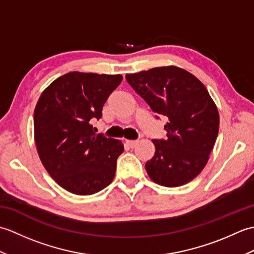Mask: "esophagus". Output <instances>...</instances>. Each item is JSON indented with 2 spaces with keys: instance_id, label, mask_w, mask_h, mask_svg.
Instances as JSON below:
<instances>
[{
  "instance_id": "1",
  "label": "esophagus",
  "mask_w": 254,
  "mask_h": 254,
  "mask_svg": "<svg viewBox=\"0 0 254 254\" xmlns=\"http://www.w3.org/2000/svg\"><path fill=\"white\" fill-rule=\"evenodd\" d=\"M127 146H128V147L134 148V147L136 146L137 141H127Z\"/></svg>"
}]
</instances>
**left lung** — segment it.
Listing matches in <instances>:
<instances>
[{"label": "left lung", "mask_w": 254, "mask_h": 254, "mask_svg": "<svg viewBox=\"0 0 254 254\" xmlns=\"http://www.w3.org/2000/svg\"><path fill=\"white\" fill-rule=\"evenodd\" d=\"M126 78L156 119H168L167 137L153 139L155 155L145 164L149 178L169 188L190 182L206 165L218 134V110L207 89L177 66L127 74Z\"/></svg>", "instance_id": "left-lung-1"}]
</instances>
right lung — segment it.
I'll list each match as a JSON object with an SVG mask.
<instances>
[{
    "label": "right lung",
    "instance_id": "1",
    "mask_svg": "<svg viewBox=\"0 0 254 254\" xmlns=\"http://www.w3.org/2000/svg\"><path fill=\"white\" fill-rule=\"evenodd\" d=\"M121 75L71 72L41 94L34 113L35 141L42 165L59 186L90 195L112 182L123 144L95 133L108 97Z\"/></svg>",
    "mask_w": 254,
    "mask_h": 254
}]
</instances>
